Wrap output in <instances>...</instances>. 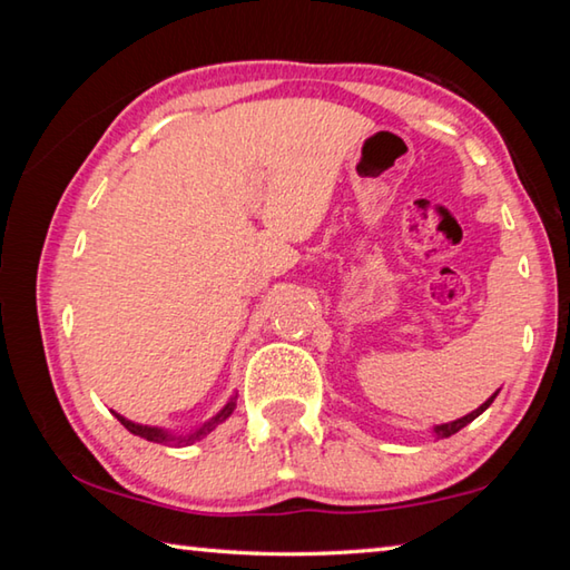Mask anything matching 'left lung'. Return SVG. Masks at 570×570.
<instances>
[{"label":"left lung","mask_w":570,"mask_h":570,"mask_svg":"<svg viewBox=\"0 0 570 570\" xmlns=\"http://www.w3.org/2000/svg\"><path fill=\"white\" fill-rule=\"evenodd\" d=\"M495 397H498V392H495L493 397H490L488 402H482L475 412L465 414V417H460V420H455V422H448V424H438V428H435V435H438V438H450V435H455V432H460L462 428H465V424H470L472 420H475L478 414L485 412V410L490 407V404H493V400H495Z\"/></svg>","instance_id":"obj_1"}]
</instances>
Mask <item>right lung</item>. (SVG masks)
<instances>
[{
    "instance_id": "obj_1",
    "label": "right lung",
    "mask_w": 570,
    "mask_h": 570,
    "mask_svg": "<svg viewBox=\"0 0 570 570\" xmlns=\"http://www.w3.org/2000/svg\"><path fill=\"white\" fill-rule=\"evenodd\" d=\"M234 407H236V402L230 400L224 410H220L214 420L210 422H206L204 428L200 430H196V432H190L188 438H176V435H168L166 430H158V428H148V424H135V422H130V420H125V417H120L118 412H115V417L120 420V424L128 432H132V435H138V438H142V440H148V442H166V445H190V442H196V440H200L204 435H208L210 430L216 428V424H220L224 422L230 412H234Z\"/></svg>"
}]
</instances>
